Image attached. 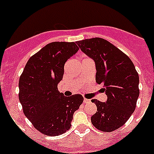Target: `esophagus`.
I'll list each match as a JSON object with an SVG mask.
<instances>
[{"label":"esophagus","mask_w":154,"mask_h":154,"mask_svg":"<svg viewBox=\"0 0 154 154\" xmlns=\"http://www.w3.org/2000/svg\"><path fill=\"white\" fill-rule=\"evenodd\" d=\"M83 103H85V104H87V103H90V100H89V99H84V100H83Z\"/></svg>","instance_id":"obj_1"}]
</instances>
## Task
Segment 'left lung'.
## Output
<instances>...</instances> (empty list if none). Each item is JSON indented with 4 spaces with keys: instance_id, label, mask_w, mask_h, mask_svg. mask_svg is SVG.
Here are the masks:
<instances>
[{
    "instance_id": "obj_1",
    "label": "left lung",
    "mask_w": 154,
    "mask_h": 154,
    "mask_svg": "<svg viewBox=\"0 0 154 154\" xmlns=\"http://www.w3.org/2000/svg\"><path fill=\"white\" fill-rule=\"evenodd\" d=\"M96 63V81L103 84L107 101L92 99L97 112L91 117L96 129L112 132L126 123L136 109L140 95L139 75L127 55L108 41L92 38L76 42Z\"/></svg>"
}]
</instances>
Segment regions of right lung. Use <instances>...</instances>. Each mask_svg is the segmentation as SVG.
<instances>
[{
	"label": "right lung",
	"mask_w": 154,
	"mask_h": 154,
	"mask_svg": "<svg viewBox=\"0 0 154 154\" xmlns=\"http://www.w3.org/2000/svg\"><path fill=\"white\" fill-rule=\"evenodd\" d=\"M75 42L46 45L28 59L19 79V101L36 130L47 136L69 130L75 111L83 102L80 94L65 96L58 90L66 61L79 51Z\"/></svg>",
	"instance_id": "1"
}]
</instances>
